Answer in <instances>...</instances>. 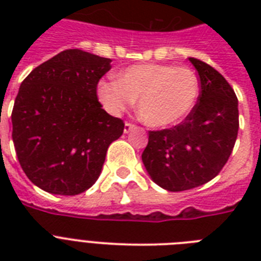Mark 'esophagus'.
<instances>
[{
    "instance_id": "34e87169",
    "label": "esophagus",
    "mask_w": 261,
    "mask_h": 261,
    "mask_svg": "<svg viewBox=\"0 0 261 261\" xmlns=\"http://www.w3.org/2000/svg\"><path fill=\"white\" fill-rule=\"evenodd\" d=\"M135 128H137V126H135V124H133V123H128V122L124 123V133H126V134H128L130 131L135 130Z\"/></svg>"
}]
</instances>
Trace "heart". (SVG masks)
I'll list each match as a JSON object with an SVG mask.
<instances>
[{"mask_svg":"<svg viewBox=\"0 0 261 261\" xmlns=\"http://www.w3.org/2000/svg\"><path fill=\"white\" fill-rule=\"evenodd\" d=\"M199 89L198 77L190 67L141 63L120 71L118 81H101L97 96L102 107L116 116L138 100L139 118L147 126L167 128L191 114Z\"/></svg>","mask_w":261,"mask_h":261,"instance_id":"obj_1","label":"heart"}]
</instances>
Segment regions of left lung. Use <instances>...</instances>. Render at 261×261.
Returning <instances> with one entry per match:
<instances>
[{
	"mask_svg": "<svg viewBox=\"0 0 261 261\" xmlns=\"http://www.w3.org/2000/svg\"><path fill=\"white\" fill-rule=\"evenodd\" d=\"M200 80V94L180 124L149 131L143 165L161 188L178 192L210 181L221 172L239 133V100L221 73L190 58Z\"/></svg>",
	"mask_w": 261,
	"mask_h": 261,
	"instance_id": "8db88e82",
	"label": "left lung"
}]
</instances>
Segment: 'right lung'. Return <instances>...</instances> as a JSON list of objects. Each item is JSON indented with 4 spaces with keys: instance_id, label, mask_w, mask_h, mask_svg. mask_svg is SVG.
Instances as JSON below:
<instances>
[{
    "instance_id": "1",
    "label": "right lung",
    "mask_w": 261,
    "mask_h": 261,
    "mask_svg": "<svg viewBox=\"0 0 261 261\" xmlns=\"http://www.w3.org/2000/svg\"><path fill=\"white\" fill-rule=\"evenodd\" d=\"M110 58L65 50L31 71L12 111L18 163L35 186L54 195H79L101 173L111 143L124 123L101 108L98 80Z\"/></svg>"
}]
</instances>
